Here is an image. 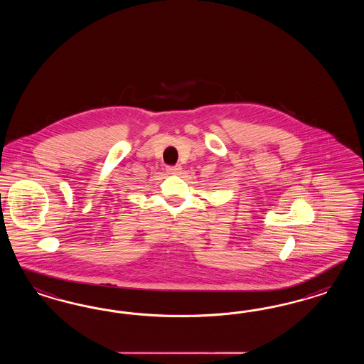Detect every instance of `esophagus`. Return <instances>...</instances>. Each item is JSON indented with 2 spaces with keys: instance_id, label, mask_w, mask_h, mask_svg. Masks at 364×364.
<instances>
[{
  "instance_id": "obj_1",
  "label": "esophagus",
  "mask_w": 364,
  "mask_h": 364,
  "mask_svg": "<svg viewBox=\"0 0 364 364\" xmlns=\"http://www.w3.org/2000/svg\"><path fill=\"white\" fill-rule=\"evenodd\" d=\"M180 171H181V166H166V172H168V173H171V175H173V173H177V172H180Z\"/></svg>"
}]
</instances>
